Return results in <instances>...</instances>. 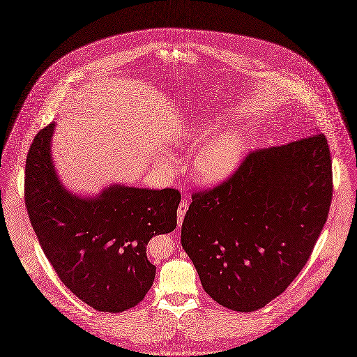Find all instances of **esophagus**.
I'll list each match as a JSON object with an SVG mask.
<instances>
[{
    "label": "esophagus",
    "instance_id": "34e87169",
    "mask_svg": "<svg viewBox=\"0 0 357 357\" xmlns=\"http://www.w3.org/2000/svg\"><path fill=\"white\" fill-rule=\"evenodd\" d=\"M188 206H189L188 201H182L178 206V227L182 225V221L185 219V215L188 212Z\"/></svg>",
    "mask_w": 357,
    "mask_h": 357
}]
</instances>
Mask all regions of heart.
<instances>
[{
    "instance_id": "1",
    "label": "heart",
    "mask_w": 357,
    "mask_h": 357,
    "mask_svg": "<svg viewBox=\"0 0 357 357\" xmlns=\"http://www.w3.org/2000/svg\"><path fill=\"white\" fill-rule=\"evenodd\" d=\"M213 130L212 126H195L189 136L204 137ZM246 151L245 138L234 130L215 133L192 158V176L202 185H215L228 178Z\"/></svg>"
}]
</instances>
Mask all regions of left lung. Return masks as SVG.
<instances>
[{
	"mask_svg": "<svg viewBox=\"0 0 357 357\" xmlns=\"http://www.w3.org/2000/svg\"><path fill=\"white\" fill-rule=\"evenodd\" d=\"M325 135L259 149L219 186L194 192L182 247L205 292L234 311L265 307L301 273L329 215Z\"/></svg>",
	"mask_w": 357,
	"mask_h": 357,
	"instance_id": "1",
	"label": "left lung"
}]
</instances>
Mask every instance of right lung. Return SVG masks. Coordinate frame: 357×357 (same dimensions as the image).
Segmentation results:
<instances>
[{
    "mask_svg": "<svg viewBox=\"0 0 357 357\" xmlns=\"http://www.w3.org/2000/svg\"><path fill=\"white\" fill-rule=\"evenodd\" d=\"M55 123L42 129L26 160L24 199L38 241L61 281L102 312L126 311L144 299L156 266L146 258L152 236L176 227L175 189L111 185L98 195L69 192L52 156Z\"/></svg>",
    "mask_w": 357,
    "mask_h": 357,
    "instance_id": "right-lung-1",
    "label": "right lung"
}]
</instances>
